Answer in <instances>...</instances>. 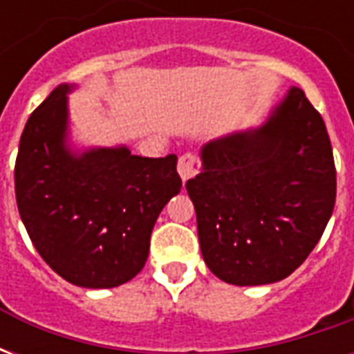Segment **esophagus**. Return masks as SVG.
Wrapping results in <instances>:
<instances>
[{
  "label": "esophagus",
  "mask_w": 354,
  "mask_h": 354,
  "mask_svg": "<svg viewBox=\"0 0 354 354\" xmlns=\"http://www.w3.org/2000/svg\"><path fill=\"white\" fill-rule=\"evenodd\" d=\"M201 169V161L192 153H185L180 157V161H178V174L182 178V182H187L189 178H193Z\"/></svg>",
  "instance_id": "obj_1"
}]
</instances>
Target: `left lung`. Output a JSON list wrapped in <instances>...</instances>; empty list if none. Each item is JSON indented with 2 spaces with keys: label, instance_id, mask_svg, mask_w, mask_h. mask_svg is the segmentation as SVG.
Segmentation results:
<instances>
[{
  "label": "left lung",
  "instance_id": "obj_1",
  "mask_svg": "<svg viewBox=\"0 0 354 354\" xmlns=\"http://www.w3.org/2000/svg\"><path fill=\"white\" fill-rule=\"evenodd\" d=\"M201 162L185 189L208 269L237 286L294 273L335 203L332 144L304 91L290 88L260 127L205 144Z\"/></svg>",
  "mask_w": 354,
  "mask_h": 354
}]
</instances>
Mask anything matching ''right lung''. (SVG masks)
Segmentation results:
<instances>
[{"label":"right lung","mask_w":354,"mask_h":354,"mask_svg":"<svg viewBox=\"0 0 354 354\" xmlns=\"http://www.w3.org/2000/svg\"><path fill=\"white\" fill-rule=\"evenodd\" d=\"M58 85L28 119L15 165L20 218L47 266L83 288H113L142 271L165 205L180 193L176 155L68 144V94Z\"/></svg>","instance_id":"add662e5"}]
</instances>
